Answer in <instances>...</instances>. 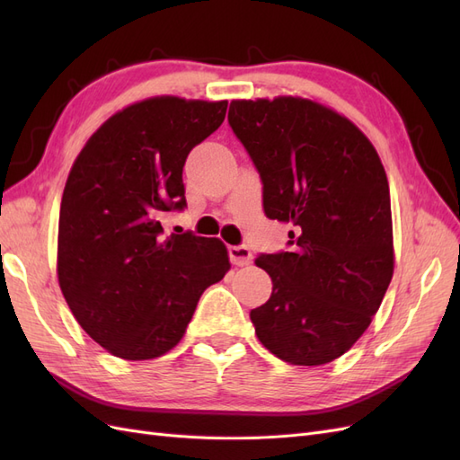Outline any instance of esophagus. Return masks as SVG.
Listing matches in <instances>:
<instances>
[{
  "instance_id": "1",
  "label": "esophagus",
  "mask_w": 460,
  "mask_h": 460,
  "mask_svg": "<svg viewBox=\"0 0 460 460\" xmlns=\"http://www.w3.org/2000/svg\"><path fill=\"white\" fill-rule=\"evenodd\" d=\"M228 255H230L232 264H235V267H245V264H249V262L253 261L252 252H249V247H245V245H232V247H228Z\"/></svg>"
}]
</instances>
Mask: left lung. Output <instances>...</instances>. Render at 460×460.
Returning <instances> with one entry per match:
<instances>
[{"label":"left lung","mask_w":460,"mask_h":460,"mask_svg":"<svg viewBox=\"0 0 460 460\" xmlns=\"http://www.w3.org/2000/svg\"><path fill=\"white\" fill-rule=\"evenodd\" d=\"M228 124L262 182V208L291 222L289 252L261 253L270 299L252 311L259 341L318 367L363 336L394 276L382 161L351 120L301 97L230 103Z\"/></svg>","instance_id":"left-lung-1"}]
</instances>
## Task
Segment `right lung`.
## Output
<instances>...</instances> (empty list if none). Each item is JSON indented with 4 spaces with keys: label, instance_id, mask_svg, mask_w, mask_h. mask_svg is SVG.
<instances>
[{
    "label": "right lung",
    "instance_id": "add662e5",
    "mask_svg": "<svg viewBox=\"0 0 460 460\" xmlns=\"http://www.w3.org/2000/svg\"><path fill=\"white\" fill-rule=\"evenodd\" d=\"M228 102L151 97L111 117L66 178L58 276L88 336L127 360L155 358L182 340L203 291L230 269L217 238L163 234L184 211L188 153L226 117Z\"/></svg>",
    "mask_w": 460,
    "mask_h": 460
}]
</instances>
